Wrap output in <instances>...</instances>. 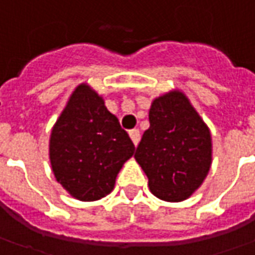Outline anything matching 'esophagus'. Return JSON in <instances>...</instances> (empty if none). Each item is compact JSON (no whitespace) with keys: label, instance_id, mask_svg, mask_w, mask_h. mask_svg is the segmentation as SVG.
<instances>
[{"label":"esophagus","instance_id":"esophagus-1","mask_svg":"<svg viewBox=\"0 0 255 255\" xmlns=\"http://www.w3.org/2000/svg\"><path fill=\"white\" fill-rule=\"evenodd\" d=\"M129 138H131L132 144L136 146L138 142H139V139H141V134H139V131H138V129H131V131H129Z\"/></svg>","mask_w":255,"mask_h":255}]
</instances>
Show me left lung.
Here are the masks:
<instances>
[{"label": "left lung", "mask_w": 255, "mask_h": 255, "mask_svg": "<svg viewBox=\"0 0 255 255\" xmlns=\"http://www.w3.org/2000/svg\"><path fill=\"white\" fill-rule=\"evenodd\" d=\"M212 155L210 129L188 96L173 89L155 97L134 155L152 195L165 202L190 198L206 179Z\"/></svg>", "instance_id": "1"}]
</instances>
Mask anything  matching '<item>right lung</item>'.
I'll return each instance as SVG.
<instances>
[{
    "instance_id": "add662e5",
    "label": "right lung",
    "mask_w": 255,
    "mask_h": 255,
    "mask_svg": "<svg viewBox=\"0 0 255 255\" xmlns=\"http://www.w3.org/2000/svg\"><path fill=\"white\" fill-rule=\"evenodd\" d=\"M134 151L103 96L87 83L76 86L49 138L52 172L67 193L82 202L107 196Z\"/></svg>"
}]
</instances>
